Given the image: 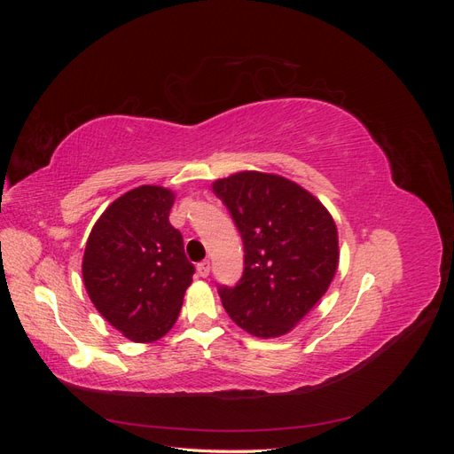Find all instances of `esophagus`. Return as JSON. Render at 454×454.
Returning a JSON list of instances; mask_svg holds the SVG:
<instances>
[{
  "label": "esophagus",
  "mask_w": 454,
  "mask_h": 454,
  "mask_svg": "<svg viewBox=\"0 0 454 454\" xmlns=\"http://www.w3.org/2000/svg\"><path fill=\"white\" fill-rule=\"evenodd\" d=\"M197 272H199V277H202V278L208 277V274H210V261L208 259L200 261V263L197 265Z\"/></svg>",
  "instance_id": "1"
}]
</instances>
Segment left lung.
<instances>
[{
  "mask_svg": "<svg viewBox=\"0 0 454 454\" xmlns=\"http://www.w3.org/2000/svg\"><path fill=\"white\" fill-rule=\"evenodd\" d=\"M244 242V270L217 294L231 316L255 337H280L303 318L332 284L339 263L333 217L324 204L282 176L239 172L217 180Z\"/></svg>",
  "mask_w": 454,
  "mask_h": 454,
  "instance_id": "left-lung-1",
  "label": "left lung"
}]
</instances>
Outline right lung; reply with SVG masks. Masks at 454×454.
Listing matches in <instances>:
<instances>
[{"instance_id": "right-lung-1", "label": "right lung", "mask_w": 454, "mask_h": 454, "mask_svg": "<svg viewBox=\"0 0 454 454\" xmlns=\"http://www.w3.org/2000/svg\"><path fill=\"white\" fill-rule=\"evenodd\" d=\"M174 193L142 185L109 204L92 227L83 280L94 307L136 342L160 339L176 324L195 267L168 222Z\"/></svg>"}]
</instances>
